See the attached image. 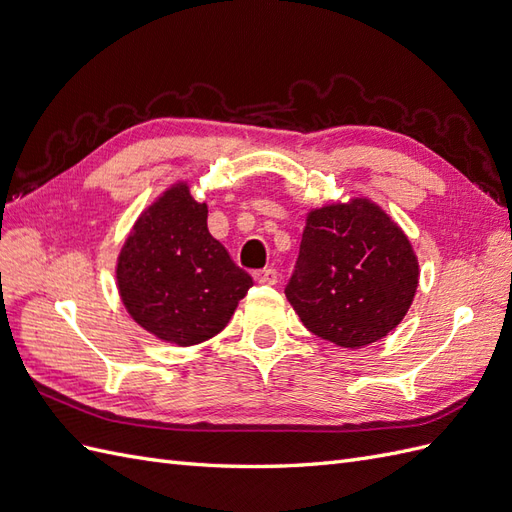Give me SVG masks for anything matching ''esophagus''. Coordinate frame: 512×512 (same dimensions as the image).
<instances>
[{"instance_id":"34e87169","label":"esophagus","mask_w":512,"mask_h":512,"mask_svg":"<svg viewBox=\"0 0 512 512\" xmlns=\"http://www.w3.org/2000/svg\"><path fill=\"white\" fill-rule=\"evenodd\" d=\"M277 277H280V275H277L275 269H260V271L254 273V280L258 284H265V286H273L277 282Z\"/></svg>"}]
</instances>
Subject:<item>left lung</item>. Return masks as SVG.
I'll list each match as a JSON object with an SVG mask.
<instances>
[{
	"label": "left lung",
	"mask_w": 512,
	"mask_h": 512,
	"mask_svg": "<svg viewBox=\"0 0 512 512\" xmlns=\"http://www.w3.org/2000/svg\"><path fill=\"white\" fill-rule=\"evenodd\" d=\"M418 286L408 237L365 198L307 215L286 297L314 335L363 348L404 320Z\"/></svg>",
	"instance_id": "obj_1"
}]
</instances>
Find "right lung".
<instances>
[{"label":"right lung","instance_id":"1","mask_svg":"<svg viewBox=\"0 0 512 512\" xmlns=\"http://www.w3.org/2000/svg\"><path fill=\"white\" fill-rule=\"evenodd\" d=\"M117 284L145 331L194 346L226 327L254 280L211 237L207 205L177 183L136 220L121 247Z\"/></svg>","mask_w":512,"mask_h":512}]
</instances>
